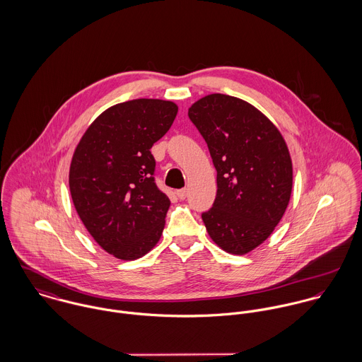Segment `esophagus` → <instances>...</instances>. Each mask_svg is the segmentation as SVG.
<instances>
[{
	"label": "esophagus",
	"mask_w": 362,
	"mask_h": 362,
	"mask_svg": "<svg viewBox=\"0 0 362 362\" xmlns=\"http://www.w3.org/2000/svg\"><path fill=\"white\" fill-rule=\"evenodd\" d=\"M177 197H178V199H181V201H184L185 198H187V195H188V191L187 189H178L177 192Z\"/></svg>",
	"instance_id": "obj_1"
}]
</instances>
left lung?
<instances>
[{"label": "left lung", "instance_id": "obj_1", "mask_svg": "<svg viewBox=\"0 0 362 362\" xmlns=\"http://www.w3.org/2000/svg\"><path fill=\"white\" fill-rule=\"evenodd\" d=\"M188 115L206 141L217 171L213 207L202 214L223 251L245 255L280 223L293 191V161L277 127L255 105L213 93Z\"/></svg>", "mask_w": 362, "mask_h": 362}]
</instances>
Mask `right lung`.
I'll return each instance as SVG.
<instances>
[{"instance_id":"obj_1","label":"right lung","mask_w":362,"mask_h":362,"mask_svg":"<svg viewBox=\"0 0 362 362\" xmlns=\"http://www.w3.org/2000/svg\"><path fill=\"white\" fill-rule=\"evenodd\" d=\"M177 112V104L160 99L111 105L75 148L68 177L74 206L114 258H142L161 237L170 199L156 187L151 149Z\"/></svg>"}]
</instances>
